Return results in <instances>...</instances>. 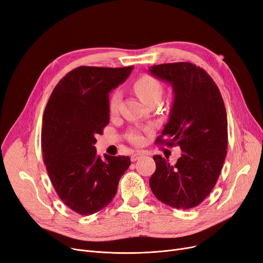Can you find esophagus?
Returning <instances> with one entry per match:
<instances>
[{"label":"esophagus","mask_w":263,"mask_h":263,"mask_svg":"<svg viewBox=\"0 0 263 263\" xmlns=\"http://www.w3.org/2000/svg\"><path fill=\"white\" fill-rule=\"evenodd\" d=\"M141 156H142V153H135L132 155L130 160H132V162H136V161H138Z\"/></svg>","instance_id":"34e87169"}]
</instances>
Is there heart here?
I'll list each match as a JSON object with an SVG mask.
<instances>
[{"label": "heart", "instance_id": "heart-1", "mask_svg": "<svg viewBox=\"0 0 263 263\" xmlns=\"http://www.w3.org/2000/svg\"><path fill=\"white\" fill-rule=\"evenodd\" d=\"M134 87L136 92H137V95L140 97V99L146 104L162 99L163 91H164L162 83L152 76L140 77L139 79L136 80ZM121 100H122L121 91L115 90L109 101V108L111 113L118 112ZM129 140L133 141L134 143H140L142 141V137L139 133L133 132L129 134Z\"/></svg>", "mask_w": 263, "mask_h": 263}]
</instances>
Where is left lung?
<instances>
[{
  "label": "left lung",
  "instance_id": "left-lung-1",
  "mask_svg": "<svg viewBox=\"0 0 263 263\" xmlns=\"http://www.w3.org/2000/svg\"><path fill=\"white\" fill-rule=\"evenodd\" d=\"M150 73L171 84L174 102L170 120L156 143L178 145L175 165L153 156L156 170L150 187L159 201L177 209L201 204L214 189L228 149L224 102L208 73L190 62L152 66ZM165 138V140L162 138Z\"/></svg>",
  "mask_w": 263,
  "mask_h": 263
}]
</instances>
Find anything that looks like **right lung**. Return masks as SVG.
I'll return each instance as SVG.
<instances>
[{
    "label": "right lung",
    "instance_id": "add662e5",
    "mask_svg": "<svg viewBox=\"0 0 263 263\" xmlns=\"http://www.w3.org/2000/svg\"><path fill=\"white\" fill-rule=\"evenodd\" d=\"M132 67L82 66L62 78L46 104L42 151L59 197L80 215H92L111 203L128 156L97 155L96 136L110 122L109 92L124 83Z\"/></svg>",
    "mask_w": 263,
    "mask_h": 263
}]
</instances>
